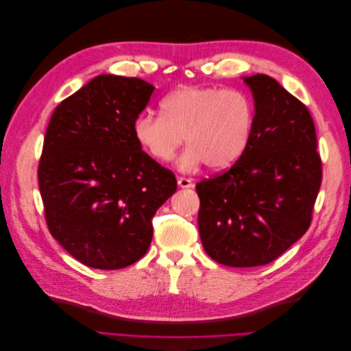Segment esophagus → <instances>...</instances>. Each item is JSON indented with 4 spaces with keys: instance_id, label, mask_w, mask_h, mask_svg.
<instances>
[{
    "instance_id": "1",
    "label": "esophagus",
    "mask_w": 351,
    "mask_h": 351,
    "mask_svg": "<svg viewBox=\"0 0 351 351\" xmlns=\"http://www.w3.org/2000/svg\"><path fill=\"white\" fill-rule=\"evenodd\" d=\"M177 181H178V186H180L181 189H193V187H194V182H193L190 178L178 177Z\"/></svg>"
}]
</instances>
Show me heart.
Segmentation results:
<instances>
[{"instance_id":"heart-1","label":"heart","mask_w":351,"mask_h":351,"mask_svg":"<svg viewBox=\"0 0 351 351\" xmlns=\"http://www.w3.org/2000/svg\"><path fill=\"white\" fill-rule=\"evenodd\" d=\"M160 114L141 112L132 132L144 152L160 162L174 160L182 141L189 145L180 169L202 164L213 171L234 165L252 141L256 107L252 97L236 88L184 87L164 97Z\"/></svg>"}]
</instances>
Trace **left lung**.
I'll return each instance as SVG.
<instances>
[{"mask_svg":"<svg viewBox=\"0 0 351 351\" xmlns=\"http://www.w3.org/2000/svg\"><path fill=\"white\" fill-rule=\"evenodd\" d=\"M256 121L241 158L195 184L206 253L228 267L274 261L304 236L322 186V158L307 107L265 74L244 78Z\"/></svg>","mask_w":351,"mask_h":351,"instance_id":"8db88e82","label":"left lung"}]
</instances>
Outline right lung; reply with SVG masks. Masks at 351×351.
<instances>
[{"label": "right lung", "instance_id": "add662e5", "mask_svg": "<svg viewBox=\"0 0 351 351\" xmlns=\"http://www.w3.org/2000/svg\"><path fill=\"white\" fill-rule=\"evenodd\" d=\"M154 87L103 74L62 99L48 123L38 186L51 236L98 270L138 261L152 219L177 190L173 171L141 149L132 125Z\"/></svg>", "mask_w": 351, "mask_h": 351}]
</instances>
